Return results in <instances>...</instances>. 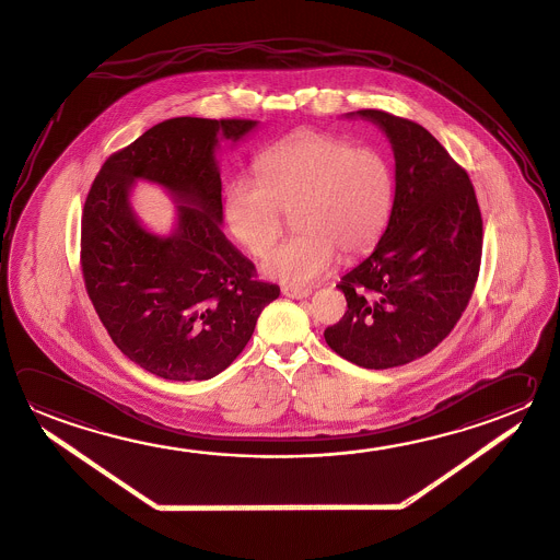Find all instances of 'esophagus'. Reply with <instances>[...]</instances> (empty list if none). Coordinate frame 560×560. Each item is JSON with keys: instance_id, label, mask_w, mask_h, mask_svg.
<instances>
[{"instance_id": "obj_1", "label": "esophagus", "mask_w": 560, "mask_h": 560, "mask_svg": "<svg viewBox=\"0 0 560 560\" xmlns=\"http://www.w3.org/2000/svg\"><path fill=\"white\" fill-rule=\"evenodd\" d=\"M282 294L288 295V298H292V300H304V298H307L312 292H310V290H304V288L282 285Z\"/></svg>"}]
</instances>
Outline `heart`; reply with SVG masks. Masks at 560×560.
Here are the masks:
<instances>
[{
	"label": "heart",
	"instance_id": "1",
	"mask_svg": "<svg viewBox=\"0 0 560 560\" xmlns=\"http://www.w3.org/2000/svg\"><path fill=\"white\" fill-rule=\"evenodd\" d=\"M258 184L236 182L224 213L236 241L262 256L295 214L298 236L262 260V275L288 285L319 280L337 253H365L378 241L393 207L395 177L387 155L336 136L298 132L258 155Z\"/></svg>",
	"mask_w": 560,
	"mask_h": 560
}]
</instances>
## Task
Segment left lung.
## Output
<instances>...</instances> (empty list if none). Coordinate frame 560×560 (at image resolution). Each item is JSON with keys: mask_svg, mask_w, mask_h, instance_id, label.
Returning a JSON list of instances; mask_svg holds the SVG:
<instances>
[{"mask_svg": "<svg viewBox=\"0 0 560 560\" xmlns=\"http://www.w3.org/2000/svg\"><path fill=\"white\" fill-rule=\"evenodd\" d=\"M387 133L395 152V201L375 250L337 288L346 316L326 329L337 355L365 369L407 365L458 324L476 288L483 246L478 199L466 170L427 128L357 110Z\"/></svg>", "mask_w": 560, "mask_h": 560, "instance_id": "8db88e82", "label": "left lung"}]
</instances>
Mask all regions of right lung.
<instances>
[{"instance_id": "add662e5", "label": "right lung", "mask_w": 560, "mask_h": 560, "mask_svg": "<svg viewBox=\"0 0 560 560\" xmlns=\"http://www.w3.org/2000/svg\"><path fill=\"white\" fill-rule=\"evenodd\" d=\"M256 120L172 118L113 153L82 209L86 294L114 346L167 381H205L241 355L280 288L221 231L219 140L238 142ZM136 178L162 184L183 205L170 237L143 230L131 211Z\"/></svg>"}]
</instances>
